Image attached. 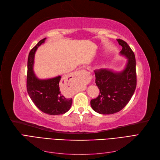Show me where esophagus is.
<instances>
[{"label": "esophagus", "mask_w": 160, "mask_h": 160, "mask_svg": "<svg viewBox=\"0 0 160 160\" xmlns=\"http://www.w3.org/2000/svg\"><path fill=\"white\" fill-rule=\"evenodd\" d=\"M86 72V71L85 70H80L79 71L77 72V73L75 74V76L76 77H81L83 76V75H84Z\"/></svg>", "instance_id": "obj_1"}]
</instances>
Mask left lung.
Returning <instances> with one entry per match:
<instances>
[{"mask_svg": "<svg viewBox=\"0 0 160 160\" xmlns=\"http://www.w3.org/2000/svg\"><path fill=\"white\" fill-rule=\"evenodd\" d=\"M122 47L120 54L128 59L125 68L121 72L108 69L95 70V83L99 95L91 100V106L96 112L109 115L119 112L125 107L133 96L137 85L134 52L128 43L117 39Z\"/></svg>", "mask_w": 160, "mask_h": 160, "instance_id": "obj_1", "label": "left lung"}]
</instances>
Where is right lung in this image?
Listing matches in <instances>:
<instances>
[{"label":"right lung","instance_id":"add662e5","mask_svg":"<svg viewBox=\"0 0 160 160\" xmlns=\"http://www.w3.org/2000/svg\"><path fill=\"white\" fill-rule=\"evenodd\" d=\"M43 38L34 47L28 54L27 62V89L30 98L43 113L57 115L69 110L72 98L67 95L66 86L61 83V76L47 79H40L33 71L34 58L37 48L45 42Z\"/></svg>","mask_w":160,"mask_h":160}]
</instances>
